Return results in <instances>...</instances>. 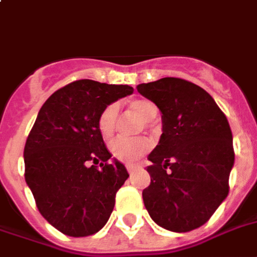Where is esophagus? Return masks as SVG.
<instances>
[{
	"instance_id": "esophagus-1",
	"label": "esophagus",
	"mask_w": 257,
	"mask_h": 257,
	"mask_svg": "<svg viewBox=\"0 0 257 257\" xmlns=\"http://www.w3.org/2000/svg\"><path fill=\"white\" fill-rule=\"evenodd\" d=\"M136 169H138V166H135V165H126V170H128V173H131V174H132Z\"/></svg>"
}]
</instances>
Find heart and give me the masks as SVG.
I'll return each instance as SVG.
<instances>
[{"instance_id": "1", "label": "heart", "mask_w": 257, "mask_h": 257, "mask_svg": "<svg viewBox=\"0 0 257 257\" xmlns=\"http://www.w3.org/2000/svg\"><path fill=\"white\" fill-rule=\"evenodd\" d=\"M131 110L144 121H153L158 117L159 109L153 100L138 99L132 102ZM118 126V104L111 103L106 106L99 118H98V129L103 139H109L114 135ZM151 148V142L147 138H117L109 143L110 153L114 158L122 162H134L144 155Z\"/></svg>"}]
</instances>
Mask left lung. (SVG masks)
I'll use <instances>...</instances> for the list:
<instances>
[{
  "instance_id": "left-lung-1",
  "label": "left lung",
  "mask_w": 257,
  "mask_h": 257,
  "mask_svg": "<svg viewBox=\"0 0 257 257\" xmlns=\"http://www.w3.org/2000/svg\"><path fill=\"white\" fill-rule=\"evenodd\" d=\"M138 91L162 113V135L148 155L151 184L143 191L144 206L163 229H197L229 193L234 150L227 118L191 81L163 77L139 84Z\"/></svg>"
}]
</instances>
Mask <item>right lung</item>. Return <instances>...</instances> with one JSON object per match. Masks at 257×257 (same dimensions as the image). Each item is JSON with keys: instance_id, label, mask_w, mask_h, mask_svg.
I'll return each mask as SVG.
<instances>
[{"instance_id": "1", "label": "right lung", "mask_w": 257, "mask_h": 257, "mask_svg": "<svg viewBox=\"0 0 257 257\" xmlns=\"http://www.w3.org/2000/svg\"><path fill=\"white\" fill-rule=\"evenodd\" d=\"M134 92L126 84L77 80L43 103L24 147L26 182L42 216L61 233L99 231L129 177L98 129L102 110ZM100 167H97V165Z\"/></svg>"}]
</instances>
